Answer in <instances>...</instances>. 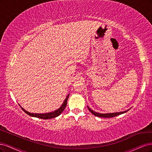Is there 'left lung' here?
<instances>
[{"label":"left lung","mask_w":152,"mask_h":152,"mask_svg":"<svg viewBox=\"0 0 152 152\" xmlns=\"http://www.w3.org/2000/svg\"><path fill=\"white\" fill-rule=\"evenodd\" d=\"M88 109V110H90V112H91V113L92 114H94V115L95 116H97V117H105V118H109V117H115L117 115H121V114H122L125 113V112H128L129 109L127 110L126 111H124V112H114V113H106V114H102V113H99V112H95L94 110H92L90 107L88 106H87Z\"/></svg>","instance_id":"obj_1"}]
</instances>
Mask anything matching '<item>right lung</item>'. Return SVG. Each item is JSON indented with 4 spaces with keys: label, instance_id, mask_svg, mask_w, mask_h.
<instances>
[{
    "label": "right lung",
    "instance_id": "right-lung-1",
    "mask_svg": "<svg viewBox=\"0 0 152 152\" xmlns=\"http://www.w3.org/2000/svg\"><path fill=\"white\" fill-rule=\"evenodd\" d=\"M69 94L67 95V96H66L64 101L63 104H62V105L59 107V108H58L57 110H54V111H53V112H48V113H44V114L31 113V112H28L27 110H24L20 105H19L20 106V107L22 109V110L24 112H25L26 114H27L28 115H29L30 116L34 117H37V118H40V119H52V118H55V117L58 116L63 112V110H64V109L66 108V107L67 105V100H68V98H69Z\"/></svg>",
    "mask_w": 152,
    "mask_h": 152
}]
</instances>
